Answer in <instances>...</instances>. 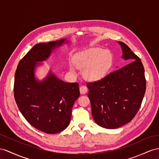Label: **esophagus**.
<instances>
[{"mask_svg": "<svg viewBox=\"0 0 159 159\" xmlns=\"http://www.w3.org/2000/svg\"><path fill=\"white\" fill-rule=\"evenodd\" d=\"M88 91V89L86 86H81L80 87V92L81 94H85Z\"/></svg>", "mask_w": 159, "mask_h": 159, "instance_id": "34e87169", "label": "esophagus"}]
</instances>
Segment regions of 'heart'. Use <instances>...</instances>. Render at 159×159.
I'll use <instances>...</instances> for the list:
<instances>
[{
  "label": "heart",
  "instance_id": "heart-1",
  "mask_svg": "<svg viewBox=\"0 0 159 159\" xmlns=\"http://www.w3.org/2000/svg\"><path fill=\"white\" fill-rule=\"evenodd\" d=\"M112 55L108 50L91 49L80 53L74 58L76 67L84 68L83 76L88 80L96 81L105 76L111 66ZM70 70L76 73L75 68L70 65Z\"/></svg>",
  "mask_w": 159,
  "mask_h": 159
}]
</instances>
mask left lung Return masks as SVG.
Returning a JSON list of instances; mask_svg holds the SVG:
<instances>
[{
  "label": "left lung",
  "instance_id": "1",
  "mask_svg": "<svg viewBox=\"0 0 159 159\" xmlns=\"http://www.w3.org/2000/svg\"><path fill=\"white\" fill-rule=\"evenodd\" d=\"M122 58L131 62L95 82L88 83L92 116L107 129L129 123L139 110L146 91L144 68L140 58L124 42Z\"/></svg>",
  "mask_w": 159,
  "mask_h": 159
}]
</instances>
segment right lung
Instances as JSON below:
<instances>
[{
	"label": "right lung",
	"mask_w": 159,
	"mask_h": 159,
	"mask_svg": "<svg viewBox=\"0 0 159 159\" xmlns=\"http://www.w3.org/2000/svg\"><path fill=\"white\" fill-rule=\"evenodd\" d=\"M66 39L36 44L20 60L15 72V99L23 117L36 129L56 134L70 121L72 109L80 96L78 83H65L50 72L42 81L36 80L35 68L46 60Z\"/></svg>",
	"instance_id": "right-lung-1"
}]
</instances>
